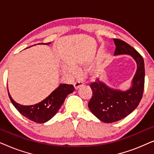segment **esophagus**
<instances>
[{
  "mask_svg": "<svg viewBox=\"0 0 154 154\" xmlns=\"http://www.w3.org/2000/svg\"><path fill=\"white\" fill-rule=\"evenodd\" d=\"M83 85V83H82V82H81V81H75V83H74V84H73V86H74V88H75V90H78L80 87H81V86H82Z\"/></svg>",
  "mask_w": 154,
  "mask_h": 154,
  "instance_id": "1",
  "label": "esophagus"
}]
</instances>
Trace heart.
Wrapping results in <instances>:
<instances>
[{"instance_id": "obj_1", "label": "heart", "mask_w": 154, "mask_h": 154, "mask_svg": "<svg viewBox=\"0 0 154 154\" xmlns=\"http://www.w3.org/2000/svg\"><path fill=\"white\" fill-rule=\"evenodd\" d=\"M71 71H72V69H71Z\"/></svg>"}]
</instances>
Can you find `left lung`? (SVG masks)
Listing matches in <instances>:
<instances>
[{
  "label": "left lung",
  "instance_id": "8db88e82",
  "mask_svg": "<svg viewBox=\"0 0 154 154\" xmlns=\"http://www.w3.org/2000/svg\"><path fill=\"white\" fill-rule=\"evenodd\" d=\"M113 41L114 55L129 54L137 66L131 88L126 91L109 88L99 79L90 84L92 96L88 107L99 120L107 123L119 121L131 113L140 104L144 88L145 69L142 55L125 41L117 38H113Z\"/></svg>",
  "mask_w": 154,
  "mask_h": 154
}]
</instances>
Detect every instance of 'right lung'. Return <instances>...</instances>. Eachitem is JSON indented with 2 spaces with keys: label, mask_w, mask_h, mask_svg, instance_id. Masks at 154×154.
I'll list each match as a JSON object with an SVG mask.
<instances>
[{
  "label": "right lung",
  "mask_w": 154,
  "mask_h": 154,
  "mask_svg": "<svg viewBox=\"0 0 154 154\" xmlns=\"http://www.w3.org/2000/svg\"><path fill=\"white\" fill-rule=\"evenodd\" d=\"M51 43H45L49 45ZM75 88L73 85L60 84L59 87L41 102L30 106H24L12 100L8 92L10 100L21 114L31 121L38 123H44L51 119L57 113L67 95L72 93Z\"/></svg>",
  "instance_id": "1"
}]
</instances>
